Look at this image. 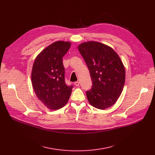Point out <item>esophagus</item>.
I'll return each mask as SVG.
<instances>
[{"label": "esophagus", "instance_id": "obj_1", "mask_svg": "<svg viewBox=\"0 0 155 155\" xmlns=\"http://www.w3.org/2000/svg\"><path fill=\"white\" fill-rule=\"evenodd\" d=\"M74 84H75V85L76 86H79V84H80V82H79V81H75V82L74 83Z\"/></svg>", "mask_w": 155, "mask_h": 155}]
</instances>
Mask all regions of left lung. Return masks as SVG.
Returning <instances> with one entry per match:
<instances>
[{
    "mask_svg": "<svg viewBox=\"0 0 155 155\" xmlns=\"http://www.w3.org/2000/svg\"><path fill=\"white\" fill-rule=\"evenodd\" d=\"M78 51L90 71L91 89L86 91L87 99L94 107L104 110L115 104L123 91L125 69L117 53L98 41L81 43Z\"/></svg>",
    "mask_w": 155,
    "mask_h": 155,
    "instance_id": "obj_1",
    "label": "left lung"
}]
</instances>
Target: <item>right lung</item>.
<instances>
[{
    "mask_svg": "<svg viewBox=\"0 0 155 155\" xmlns=\"http://www.w3.org/2000/svg\"><path fill=\"white\" fill-rule=\"evenodd\" d=\"M71 46L69 41H58L36 57L31 80L38 99L50 110H58L68 103L73 86L65 82L62 58Z\"/></svg>",
    "mask_w": 155,
    "mask_h": 155,
    "instance_id": "add662e5",
    "label": "right lung"
}]
</instances>
